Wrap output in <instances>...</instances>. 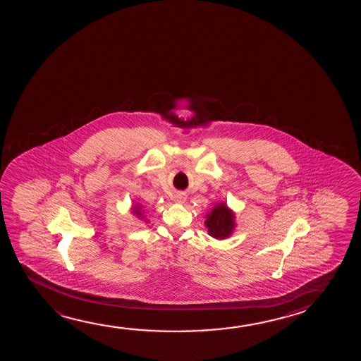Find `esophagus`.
Returning a JSON list of instances; mask_svg holds the SVG:
<instances>
[{"mask_svg":"<svg viewBox=\"0 0 361 361\" xmlns=\"http://www.w3.org/2000/svg\"><path fill=\"white\" fill-rule=\"evenodd\" d=\"M178 202H183V197H178Z\"/></svg>","mask_w":361,"mask_h":361,"instance_id":"34e87169","label":"esophagus"}]
</instances>
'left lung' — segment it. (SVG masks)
Wrapping results in <instances>:
<instances>
[{
  "label": "left lung",
  "mask_w": 361,
  "mask_h": 361,
  "mask_svg": "<svg viewBox=\"0 0 361 361\" xmlns=\"http://www.w3.org/2000/svg\"><path fill=\"white\" fill-rule=\"evenodd\" d=\"M235 216L232 209L227 207V204L219 203L213 207L211 212L206 214V228L208 234L216 239H226L232 235L235 227Z\"/></svg>",
  "instance_id": "left-lung-1"
}]
</instances>
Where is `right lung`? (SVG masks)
<instances>
[{"instance_id": "obj_1", "label": "right lung", "mask_w": 361, "mask_h": 361, "mask_svg": "<svg viewBox=\"0 0 361 361\" xmlns=\"http://www.w3.org/2000/svg\"><path fill=\"white\" fill-rule=\"evenodd\" d=\"M142 206L138 204V206H134L133 207V213H135V216H138V217H142Z\"/></svg>"}]
</instances>
